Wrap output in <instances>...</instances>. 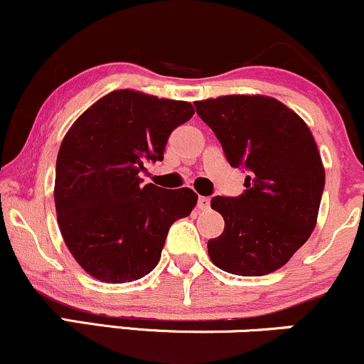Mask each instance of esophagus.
Returning <instances> with one entry per match:
<instances>
[{"label": "esophagus", "mask_w": 364, "mask_h": 364, "mask_svg": "<svg viewBox=\"0 0 364 364\" xmlns=\"http://www.w3.org/2000/svg\"><path fill=\"white\" fill-rule=\"evenodd\" d=\"M208 205H210V198H208V196H198V208L205 210Z\"/></svg>", "instance_id": "1"}]
</instances>
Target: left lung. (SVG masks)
<instances>
[{
	"label": "left lung",
	"instance_id": "8db88e82",
	"mask_svg": "<svg viewBox=\"0 0 364 364\" xmlns=\"http://www.w3.org/2000/svg\"><path fill=\"white\" fill-rule=\"evenodd\" d=\"M195 107L229 164L250 171L243 195L212 198L224 231L208 240V257L235 275L275 272L306 243L318 217L325 169L310 128L269 95H220Z\"/></svg>",
	"mask_w": 364,
	"mask_h": 364
}]
</instances>
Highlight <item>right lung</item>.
<instances>
[{
    "label": "right lung",
    "mask_w": 364,
    "mask_h": 364,
    "mask_svg": "<svg viewBox=\"0 0 364 364\" xmlns=\"http://www.w3.org/2000/svg\"><path fill=\"white\" fill-rule=\"evenodd\" d=\"M195 114L186 101L112 90L66 132L56 159L54 205L78 265L107 284L132 282L159 263L174 220L190 215V188L141 186L145 161H162L174 128Z\"/></svg>",
    "instance_id": "1"
}]
</instances>
